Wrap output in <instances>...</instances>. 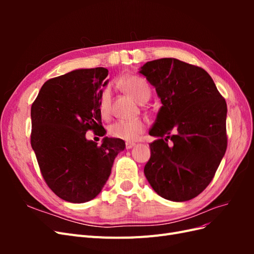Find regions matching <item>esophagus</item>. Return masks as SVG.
I'll list each match as a JSON object with an SVG mask.
<instances>
[{
    "mask_svg": "<svg viewBox=\"0 0 254 254\" xmlns=\"http://www.w3.org/2000/svg\"><path fill=\"white\" fill-rule=\"evenodd\" d=\"M135 146V143H132V142H127L126 143V148L127 149H131L132 147H134Z\"/></svg>",
    "mask_w": 254,
    "mask_h": 254,
    "instance_id": "esophagus-1",
    "label": "esophagus"
}]
</instances>
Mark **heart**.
<instances>
[{
	"instance_id": "1",
	"label": "heart",
	"mask_w": 254,
	"mask_h": 254,
	"mask_svg": "<svg viewBox=\"0 0 254 254\" xmlns=\"http://www.w3.org/2000/svg\"><path fill=\"white\" fill-rule=\"evenodd\" d=\"M123 88L128 95L135 102L143 104L148 101L150 89L148 84L137 76H130L123 82ZM98 109L103 117H108L111 109V91L105 89L99 97ZM145 123L141 120H120L114 122L109 128L112 136L124 141H134L137 136L144 132Z\"/></svg>"
}]
</instances>
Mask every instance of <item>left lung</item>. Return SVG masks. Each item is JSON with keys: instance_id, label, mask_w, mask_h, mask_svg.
I'll return each mask as SVG.
<instances>
[{"instance_id": "left-lung-1", "label": "left lung", "mask_w": 254, "mask_h": 254, "mask_svg": "<svg viewBox=\"0 0 254 254\" xmlns=\"http://www.w3.org/2000/svg\"><path fill=\"white\" fill-rule=\"evenodd\" d=\"M139 73L161 107L149 130L146 179L167 200L188 201L209 186L227 149V104L203 68L175 58L146 63Z\"/></svg>"}]
</instances>
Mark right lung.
Instances as JSON below:
<instances>
[{
    "instance_id": "1",
    "label": "right lung",
    "mask_w": 254,
    "mask_h": 254,
    "mask_svg": "<svg viewBox=\"0 0 254 254\" xmlns=\"http://www.w3.org/2000/svg\"><path fill=\"white\" fill-rule=\"evenodd\" d=\"M105 67L78 68L44 82L30 109V143L41 174L59 198L83 203L101 193L125 142L88 140V130H106L98 109L109 80Z\"/></svg>"
}]
</instances>
